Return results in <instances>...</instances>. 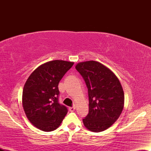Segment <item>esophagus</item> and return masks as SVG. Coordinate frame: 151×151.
I'll return each instance as SVG.
<instances>
[{"mask_svg": "<svg viewBox=\"0 0 151 151\" xmlns=\"http://www.w3.org/2000/svg\"><path fill=\"white\" fill-rule=\"evenodd\" d=\"M75 109H76V107L75 106H72V107H70V108H69V110H70V111H74V110H75Z\"/></svg>", "mask_w": 151, "mask_h": 151, "instance_id": "esophagus-1", "label": "esophagus"}]
</instances>
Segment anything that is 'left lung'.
<instances>
[{"mask_svg": "<svg viewBox=\"0 0 151 151\" xmlns=\"http://www.w3.org/2000/svg\"><path fill=\"white\" fill-rule=\"evenodd\" d=\"M76 70L85 81L89 95V114L83 119L85 127L101 132L112 126L124 106V93L116 76L96 61L79 62Z\"/></svg>", "mask_w": 151, "mask_h": 151, "instance_id": "left-lung-1", "label": "left lung"}]
</instances>
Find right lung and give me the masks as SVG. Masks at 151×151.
Instances as JSON below:
<instances>
[{"instance_id": "obj_1", "label": "right lung", "mask_w": 151, "mask_h": 151, "mask_svg": "<svg viewBox=\"0 0 151 151\" xmlns=\"http://www.w3.org/2000/svg\"><path fill=\"white\" fill-rule=\"evenodd\" d=\"M74 62L53 60L39 66L26 81L22 91V106L32 125L52 131L61 124L67 109L58 101V84Z\"/></svg>"}]
</instances>
